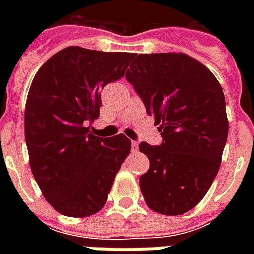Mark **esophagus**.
Instances as JSON below:
<instances>
[{"mask_svg":"<svg viewBox=\"0 0 254 254\" xmlns=\"http://www.w3.org/2000/svg\"><path fill=\"white\" fill-rule=\"evenodd\" d=\"M132 151H133V152H137V151H138V143H137V141H132Z\"/></svg>","mask_w":254,"mask_h":254,"instance_id":"1","label":"esophagus"}]
</instances>
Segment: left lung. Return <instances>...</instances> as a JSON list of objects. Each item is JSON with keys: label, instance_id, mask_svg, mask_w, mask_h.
I'll return each instance as SVG.
<instances>
[{"label": "left lung", "instance_id": "obj_1", "mask_svg": "<svg viewBox=\"0 0 254 254\" xmlns=\"http://www.w3.org/2000/svg\"><path fill=\"white\" fill-rule=\"evenodd\" d=\"M125 77L143 99L163 137L140 144L149 159L140 189L152 211L182 215L207 194L218 174L229 133L222 85L184 53L133 54Z\"/></svg>", "mask_w": 254, "mask_h": 254}]
</instances>
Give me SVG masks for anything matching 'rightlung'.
Segmentation results:
<instances>
[{"mask_svg":"<svg viewBox=\"0 0 254 254\" xmlns=\"http://www.w3.org/2000/svg\"><path fill=\"white\" fill-rule=\"evenodd\" d=\"M133 53L63 49L43 64L31 83L24 111L30 167L56 211L87 218L105 207L130 140L98 137L89 122L99 118L100 92L124 77Z\"/></svg>","mask_w":254,"mask_h":254,"instance_id":"add662e5","label":"right lung"}]
</instances>
